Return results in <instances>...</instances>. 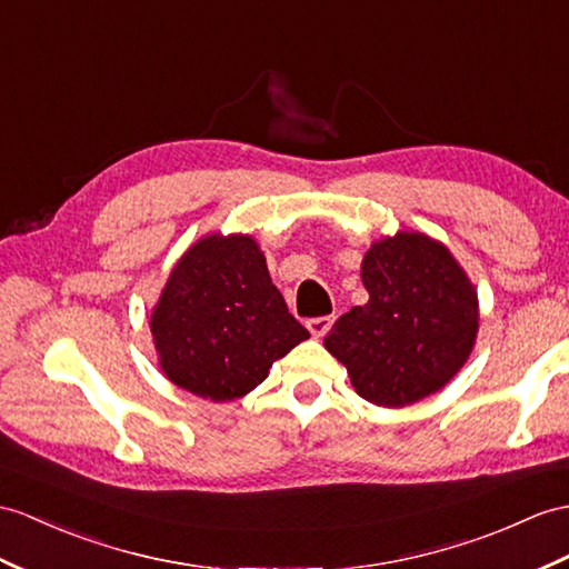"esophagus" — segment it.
Listing matches in <instances>:
<instances>
[{"label": "esophagus", "instance_id": "obj_1", "mask_svg": "<svg viewBox=\"0 0 569 569\" xmlns=\"http://www.w3.org/2000/svg\"><path fill=\"white\" fill-rule=\"evenodd\" d=\"M330 326H332V316H318V318H309L307 321V328L313 338H323L330 330Z\"/></svg>", "mask_w": 569, "mask_h": 569}]
</instances>
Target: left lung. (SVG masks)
<instances>
[{
    "instance_id": "left-lung-1",
    "label": "left lung",
    "mask_w": 569,
    "mask_h": 569,
    "mask_svg": "<svg viewBox=\"0 0 569 569\" xmlns=\"http://www.w3.org/2000/svg\"><path fill=\"white\" fill-rule=\"evenodd\" d=\"M365 307L330 328L326 350L348 367L355 391L373 406L403 408L459 373L478 336V295L445 243L398 231L362 260Z\"/></svg>"
}]
</instances>
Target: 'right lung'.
I'll use <instances>...</instances> for the list:
<instances>
[{"mask_svg":"<svg viewBox=\"0 0 569 569\" xmlns=\"http://www.w3.org/2000/svg\"><path fill=\"white\" fill-rule=\"evenodd\" d=\"M161 371L178 389L227 403L268 379L309 338L246 233H210L176 262L151 311Z\"/></svg>","mask_w":569,"mask_h":569,"instance_id":"1","label":"right lung"}]
</instances>
